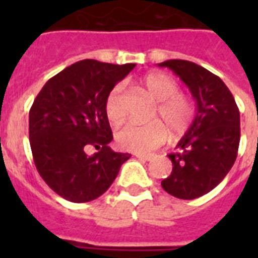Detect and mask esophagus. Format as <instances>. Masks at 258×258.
<instances>
[{
    "mask_svg": "<svg viewBox=\"0 0 258 258\" xmlns=\"http://www.w3.org/2000/svg\"><path fill=\"white\" fill-rule=\"evenodd\" d=\"M135 157L138 159H142V161H151L153 155L151 154H135Z\"/></svg>",
    "mask_w": 258,
    "mask_h": 258,
    "instance_id": "esophagus-1",
    "label": "esophagus"
}]
</instances>
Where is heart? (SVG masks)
I'll use <instances>...</instances> for the list:
<instances>
[{
  "label": "heart",
  "mask_w": 258,
  "mask_h": 258,
  "mask_svg": "<svg viewBox=\"0 0 258 258\" xmlns=\"http://www.w3.org/2000/svg\"><path fill=\"white\" fill-rule=\"evenodd\" d=\"M142 87L149 96L158 101L155 117L162 121L138 124L128 121L115 134L117 145L133 153H147L163 145L170 133L182 135L191 124L196 109L187 96L179 93V86L172 78L161 72H151L142 79ZM105 115L109 121L119 123L124 116V87L116 84L104 101Z\"/></svg>",
  "instance_id": "obj_1"
}]
</instances>
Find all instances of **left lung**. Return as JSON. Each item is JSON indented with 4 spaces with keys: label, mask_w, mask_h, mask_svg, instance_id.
<instances>
[{
    "label": "left lung",
    "mask_w": 258,
    "mask_h": 258,
    "mask_svg": "<svg viewBox=\"0 0 258 258\" xmlns=\"http://www.w3.org/2000/svg\"><path fill=\"white\" fill-rule=\"evenodd\" d=\"M159 67L171 70L188 87L197 113L176 149L169 154L170 176L162 187L179 200L208 194L234 165L240 145V111L232 92L218 76L187 60H167Z\"/></svg>",
    "instance_id": "obj_1"
}]
</instances>
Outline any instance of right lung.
<instances>
[{
	"label": "right lung",
	"instance_id": "obj_1",
	"mask_svg": "<svg viewBox=\"0 0 258 258\" xmlns=\"http://www.w3.org/2000/svg\"><path fill=\"white\" fill-rule=\"evenodd\" d=\"M135 64L82 60L45 83L29 111V142L38 174L64 200H96L131 154L115 153L104 111L108 92ZM95 147L98 153L88 156Z\"/></svg>",
	"mask_w": 258,
	"mask_h": 258
}]
</instances>
